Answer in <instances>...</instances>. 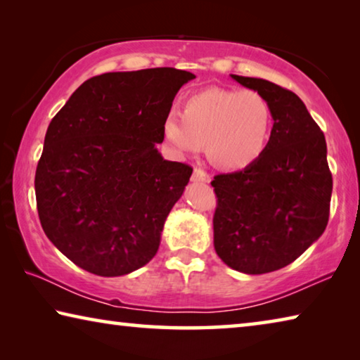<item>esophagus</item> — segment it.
Wrapping results in <instances>:
<instances>
[{"label":"esophagus","instance_id":"1","mask_svg":"<svg viewBox=\"0 0 360 360\" xmlns=\"http://www.w3.org/2000/svg\"><path fill=\"white\" fill-rule=\"evenodd\" d=\"M192 181L193 182H210L211 178H210L208 173L203 172V169L195 168L193 169V174H192Z\"/></svg>","mask_w":360,"mask_h":360}]
</instances>
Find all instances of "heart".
<instances>
[{"label":"heart","instance_id":"heart-1","mask_svg":"<svg viewBox=\"0 0 360 360\" xmlns=\"http://www.w3.org/2000/svg\"><path fill=\"white\" fill-rule=\"evenodd\" d=\"M273 129V109L257 90L208 87L188 95L182 112L169 111L162 135L176 155L206 150L229 169L252 165L264 155Z\"/></svg>","mask_w":360,"mask_h":360}]
</instances>
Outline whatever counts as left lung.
Masks as SVG:
<instances>
[{"instance_id":"obj_1","label":"left lung","mask_w":360,"mask_h":360,"mask_svg":"<svg viewBox=\"0 0 360 360\" xmlns=\"http://www.w3.org/2000/svg\"><path fill=\"white\" fill-rule=\"evenodd\" d=\"M273 109L266 149L245 169L217 174L214 249L225 265L262 275L289 265L324 233L332 197L324 133L298 96L259 77L230 75Z\"/></svg>"}]
</instances>
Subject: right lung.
Returning <instances> with one entry per match:
<instances>
[{"label": "right lung", "instance_id": "add662e5", "mask_svg": "<svg viewBox=\"0 0 360 360\" xmlns=\"http://www.w3.org/2000/svg\"><path fill=\"white\" fill-rule=\"evenodd\" d=\"M188 71L106 72L49 124L34 176L42 230L72 264L122 276L157 254L192 168L162 157V124Z\"/></svg>", "mask_w": 360, "mask_h": 360}]
</instances>
